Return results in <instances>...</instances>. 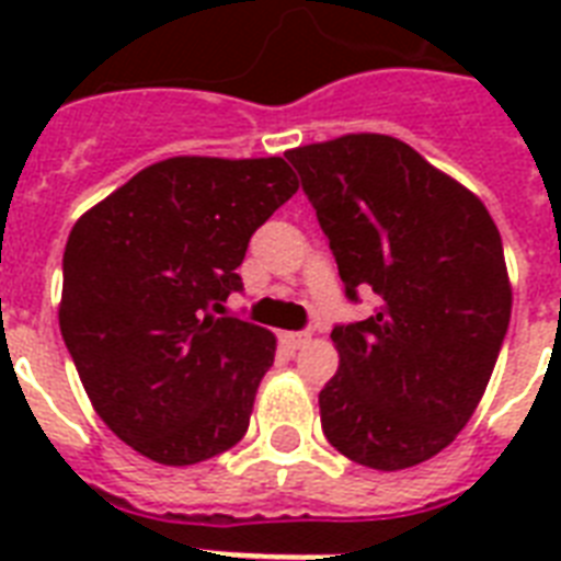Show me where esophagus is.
<instances>
[{"label":"esophagus","mask_w":561,"mask_h":561,"mask_svg":"<svg viewBox=\"0 0 561 561\" xmlns=\"http://www.w3.org/2000/svg\"><path fill=\"white\" fill-rule=\"evenodd\" d=\"M308 337H311L308 332H285V334H282V341L288 343L290 350H299V346H306Z\"/></svg>","instance_id":"1"}]
</instances>
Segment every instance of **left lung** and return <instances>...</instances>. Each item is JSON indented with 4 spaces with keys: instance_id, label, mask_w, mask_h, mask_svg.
Listing matches in <instances>:
<instances>
[{
    "instance_id": "left-lung-1",
    "label": "left lung",
    "mask_w": 561,
    "mask_h": 561,
    "mask_svg": "<svg viewBox=\"0 0 561 561\" xmlns=\"http://www.w3.org/2000/svg\"><path fill=\"white\" fill-rule=\"evenodd\" d=\"M329 238L350 302L341 367L320 390L325 439L378 471L419 466L478 408L513 311L504 244L486 206L410 145L352 134L285 153Z\"/></svg>"
}]
</instances>
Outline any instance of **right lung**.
<instances>
[{"instance_id":"1","label":"right lung","mask_w":561,"mask_h":561,"mask_svg":"<svg viewBox=\"0 0 561 561\" xmlns=\"http://www.w3.org/2000/svg\"><path fill=\"white\" fill-rule=\"evenodd\" d=\"M279 157H174L92 206L64 253L60 334L92 408L162 466H194L247 434L276 341L215 317L238 264L297 192Z\"/></svg>"}]
</instances>
